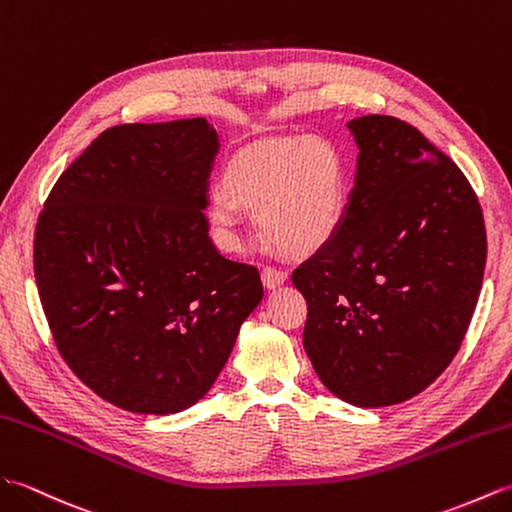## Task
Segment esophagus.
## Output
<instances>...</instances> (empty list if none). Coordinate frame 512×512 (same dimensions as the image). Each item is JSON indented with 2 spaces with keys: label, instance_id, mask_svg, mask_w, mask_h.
Returning a JSON list of instances; mask_svg holds the SVG:
<instances>
[{
  "label": "esophagus",
  "instance_id": "obj_1",
  "mask_svg": "<svg viewBox=\"0 0 512 512\" xmlns=\"http://www.w3.org/2000/svg\"><path fill=\"white\" fill-rule=\"evenodd\" d=\"M263 285L267 287V289H276V287H280L282 282H285L287 278H289V274L285 269H278V267H263Z\"/></svg>",
  "mask_w": 512,
  "mask_h": 512
}]
</instances>
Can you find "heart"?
<instances>
[{"instance_id": "heart-1", "label": "heart", "mask_w": 512, "mask_h": 512, "mask_svg": "<svg viewBox=\"0 0 512 512\" xmlns=\"http://www.w3.org/2000/svg\"><path fill=\"white\" fill-rule=\"evenodd\" d=\"M223 189L208 201V221L223 252L241 249V208L256 212L260 230L289 254L324 247L344 219L348 175L333 144L311 138L269 140L236 153Z\"/></svg>"}]
</instances>
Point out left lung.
<instances>
[{
	"instance_id": "8db88e82",
	"label": "left lung",
	"mask_w": 512,
	"mask_h": 512,
	"mask_svg": "<svg viewBox=\"0 0 512 512\" xmlns=\"http://www.w3.org/2000/svg\"><path fill=\"white\" fill-rule=\"evenodd\" d=\"M357 175L339 230L293 271L304 350L337 399H412L456 357L480 298L486 230L462 170L412 124L348 122Z\"/></svg>"
}]
</instances>
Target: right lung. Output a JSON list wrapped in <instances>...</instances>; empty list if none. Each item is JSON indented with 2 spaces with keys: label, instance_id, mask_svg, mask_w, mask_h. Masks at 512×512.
Returning <instances> with one entry per match:
<instances>
[{
  "label": "right lung",
  "instance_id": "1",
  "mask_svg": "<svg viewBox=\"0 0 512 512\" xmlns=\"http://www.w3.org/2000/svg\"><path fill=\"white\" fill-rule=\"evenodd\" d=\"M219 135L206 118L120 124L67 166L34 232V278L67 366L135 414L217 381L263 285L208 234Z\"/></svg>",
  "mask_w": 512,
  "mask_h": 512
}]
</instances>
